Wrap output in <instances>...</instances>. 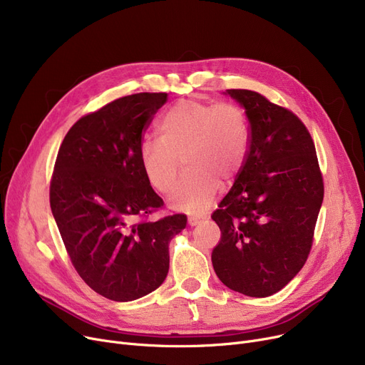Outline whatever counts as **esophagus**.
<instances>
[{
    "mask_svg": "<svg viewBox=\"0 0 365 365\" xmlns=\"http://www.w3.org/2000/svg\"><path fill=\"white\" fill-rule=\"evenodd\" d=\"M201 222H202V217H197V216H189L187 217V225L189 226H197Z\"/></svg>",
    "mask_w": 365,
    "mask_h": 365,
    "instance_id": "esophagus-1",
    "label": "esophagus"
}]
</instances>
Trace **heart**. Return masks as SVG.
<instances>
[{"label": "heart", "mask_w": 365, "mask_h": 365, "mask_svg": "<svg viewBox=\"0 0 365 365\" xmlns=\"http://www.w3.org/2000/svg\"><path fill=\"white\" fill-rule=\"evenodd\" d=\"M160 139H146L139 163L149 186L160 194L173 187L183 160L186 175L173 190V208L201 213L215 200L220 180L231 183L244 167L250 148L245 113L232 103L183 99L160 120Z\"/></svg>", "instance_id": "heart-1"}]
</instances>
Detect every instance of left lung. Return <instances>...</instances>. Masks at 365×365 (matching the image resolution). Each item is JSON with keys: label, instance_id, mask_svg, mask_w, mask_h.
<instances>
[{"label": "left lung", "instance_id": "left-lung-1", "mask_svg": "<svg viewBox=\"0 0 365 365\" xmlns=\"http://www.w3.org/2000/svg\"><path fill=\"white\" fill-rule=\"evenodd\" d=\"M226 93L245 109L250 148L212 215L222 232L212 262L231 290L267 297L284 289L309 256L322 175L314 140L297 115L252 90Z\"/></svg>", "mask_w": 365, "mask_h": 365}]
</instances>
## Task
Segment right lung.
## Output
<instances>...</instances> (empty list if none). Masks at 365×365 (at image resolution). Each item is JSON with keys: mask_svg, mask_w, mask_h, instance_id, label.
Masks as SVG:
<instances>
[{"mask_svg": "<svg viewBox=\"0 0 365 365\" xmlns=\"http://www.w3.org/2000/svg\"><path fill=\"white\" fill-rule=\"evenodd\" d=\"M167 93H138L76 121L57 152L50 207L75 271L101 296L136 300L157 290L170 240L185 215L146 217L164 205L139 163L143 131Z\"/></svg>", "mask_w": 365, "mask_h": 365, "instance_id": "add662e5", "label": "right lung"}]
</instances>
